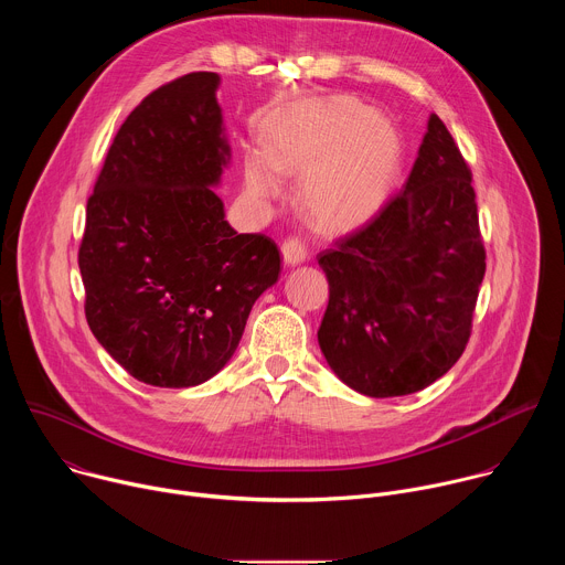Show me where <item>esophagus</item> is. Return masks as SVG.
Here are the masks:
<instances>
[{
    "mask_svg": "<svg viewBox=\"0 0 565 565\" xmlns=\"http://www.w3.org/2000/svg\"><path fill=\"white\" fill-rule=\"evenodd\" d=\"M281 255H284L286 266H297L308 259V248L299 236H288L281 244Z\"/></svg>",
    "mask_w": 565,
    "mask_h": 565,
    "instance_id": "obj_1",
    "label": "esophagus"
}]
</instances>
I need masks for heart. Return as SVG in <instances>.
<instances>
[{
	"mask_svg": "<svg viewBox=\"0 0 565 565\" xmlns=\"http://www.w3.org/2000/svg\"><path fill=\"white\" fill-rule=\"evenodd\" d=\"M402 158L397 129L351 96L312 98L279 114L264 145V160L246 163V188L268 201L281 192L277 177H301L299 203L329 230L369 221L386 201Z\"/></svg>",
	"mask_w": 565,
	"mask_h": 565,
	"instance_id": "b5f03b06",
	"label": "heart"
}]
</instances>
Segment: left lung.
Returning a JSON list of instances; mask_svg holds the SVG:
<instances>
[{"label": "left lung", "mask_w": 565, "mask_h": 565, "mask_svg": "<svg viewBox=\"0 0 565 565\" xmlns=\"http://www.w3.org/2000/svg\"><path fill=\"white\" fill-rule=\"evenodd\" d=\"M317 262L329 279L317 340L344 384L369 397L409 395L458 362L486 246L471 170L436 114L407 183Z\"/></svg>", "instance_id": "8db88e82"}]
</instances>
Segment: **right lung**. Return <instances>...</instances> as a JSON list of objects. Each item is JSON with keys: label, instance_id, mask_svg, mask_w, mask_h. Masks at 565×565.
Listing matches in <instances>:
<instances>
[{"label": "right lung", "instance_id": "obj_1", "mask_svg": "<svg viewBox=\"0 0 565 565\" xmlns=\"http://www.w3.org/2000/svg\"><path fill=\"white\" fill-rule=\"evenodd\" d=\"M218 75L151 92L120 125L77 250L87 324L136 380L185 388L216 375L281 270L275 241L236 234L214 194L230 160Z\"/></svg>", "mask_w": 565, "mask_h": 565}]
</instances>
